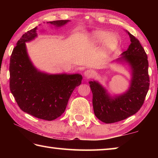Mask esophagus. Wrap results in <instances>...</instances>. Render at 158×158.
Segmentation results:
<instances>
[{"mask_svg":"<svg viewBox=\"0 0 158 158\" xmlns=\"http://www.w3.org/2000/svg\"><path fill=\"white\" fill-rule=\"evenodd\" d=\"M93 74H94V72H93L92 69H87V70H85L84 72V76L85 77H88V78L92 77Z\"/></svg>","mask_w":158,"mask_h":158,"instance_id":"1","label":"esophagus"}]
</instances>
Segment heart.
I'll list each match as a JSON object with an SVG mask.
<instances>
[{"label": "heart", "mask_w": 158, "mask_h": 158, "mask_svg": "<svg viewBox=\"0 0 158 158\" xmlns=\"http://www.w3.org/2000/svg\"><path fill=\"white\" fill-rule=\"evenodd\" d=\"M93 41L94 43H104V50L105 53L111 52L116 47L118 44V39L116 35H111L107 31H98L94 34L93 37Z\"/></svg>", "instance_id": "obj_1"}]
</instances>
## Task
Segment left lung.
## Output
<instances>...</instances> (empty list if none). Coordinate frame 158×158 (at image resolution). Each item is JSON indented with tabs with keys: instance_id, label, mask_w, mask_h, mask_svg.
Listing matches in <instances>:
<instances>
[{
	"instance_id": "left-lung-1",
	"label": "left lung",
	"mask_w": 158,
	"mask_h": 158,
	"mask_svg": "<svg viewBox=\"0 0 158 158\" xmlns=\"http://www.w3.org/2000/svg\"><path fill=\"white\" fill-rule=\"evenodd\" d=\"M131 44L122 53L132 69V79L127 91L112 98L97 81H89L93 93V106L95 116L105 123L123 121L135 114L145 100L149 89L148 61L146 53L139 40L127 32Z\"/></svg>"
}]
</instances>
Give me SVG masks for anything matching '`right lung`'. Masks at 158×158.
<instances>
[{"label":"right lung","instance_id":"obj_1","mask_svg":"<svg viewBox=\"0 0 158 158\" xmlns=\"http://www.w3.org/2000/svg\"><path fill=\"white\" fill-rule=\"evenodd\" d=\"M69 20L49 21L62 26ZM37 27L26 32L13 49L10 62V89L23 111L37 118L53 121L65 111L81 74H47L39 72L29 60L26 42L37 36Z\"/></svg>","mask_w":158,"mask_h":158}]
</instances>
